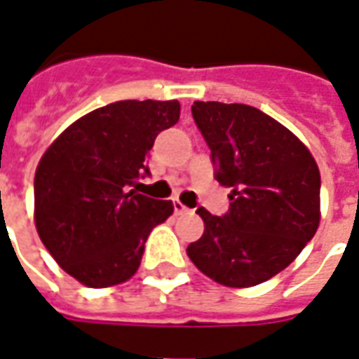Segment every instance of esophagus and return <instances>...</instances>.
<instances>
[{"label": "esophagus", "instance_id": "esophagus-1", "mask_svg": "<svg viewBox=\"0 0 359 359\" xmlns=\"http://www.w3.org/2000/svg\"><path fill=\"white\" fill-rule=\"evenodd\" d=\"M185 212H189V208L183 205L180 198H174V214H177V216H180V214H185Z\"/></svg>", "mask_w": 359, "mask_h": 359}]
</instances>
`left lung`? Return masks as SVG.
<instances>
[{
	"label": "left lung",
	"mask_w": 359,
	"mask_h": 359,
	"mask_svg": "<svg viewBox=\"0 0 359 359\" xmlns=\"http://www.w3.org/2000/svg\"><path fill=\"white\" fill-rule=\"evenodd\" d=\"M191 112L210 149L216 180L231 187V203L224 216L198 208L205 233L187 255L219 285L264 283L318 231V164L294 133L255 107L195 101Z\"/></svg>",
	"instance_id": "left-lung-1"
}]
</instances>
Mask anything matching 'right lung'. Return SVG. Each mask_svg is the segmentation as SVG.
Here are the masks:
<instances>
[{
  "label": "right lung",
  "mask_w": 359,
  "mask_h": 359,
  "mask_svg": "<svg viewBox=\"0 0 359 359\" xmlns=\"http://www.w3.org/2000/svg\"><path fill=\"white\" fill-rule=\"evenodd\" d=\"M177 120V101H116L76 120L41 156L36 229L57 264L86 287L128 281L151 229L174 212L172 201L132 187L151 174L156 135Z\"/></svg>",
  "instance_id": "1"
}]
</instances>
